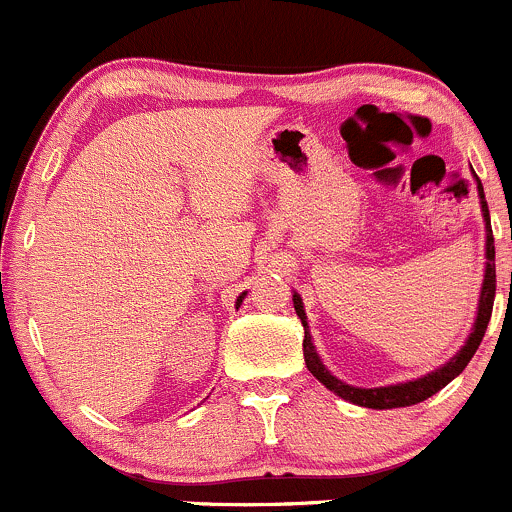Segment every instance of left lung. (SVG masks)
Returning a JSON list of instances; mask_svg holds the SVG:
<instances>
[{"label": "left lung", "mask_w": 512, "mask_h": 512, "mask_svg": "<svg viewBox=\"0 0 512 512\" xmlns=\"http://www.w3.org/2000/svg\"><path fill=\"white\" fill-rule=\"evenodd\" d=\"M476 183H478V197H481L483 222H486V273H483L481 298H478V312H476L474 329H471L469 339H466L464 346L456 351L447 364L434 368V371L427 373V376L415 378V381L398 383V386H386V388L349 386V383L339 381L337 376H332V373L324 368L320 354H317L315 344H312L310 329H307V315H305V307H302V298L298 293H293L295 312H298L302 327H305V339H302V354H305V364H307V368H310L312 376H315L324 388H329L332 393H337L339 398L349 400V403L361 405V408H373V410L408 408V405H417V403H422V400L430 398V395L439 393V390L447 386V383H452L454 378L464 371L466 364L471 361V356L476 354L483 334H486L488 320H491V312H493V298H496V246H493L491 214H488L486 195H483L481 180L476 178Z\"/></svg>", "instance_id": "obj_1"}]
</instances>
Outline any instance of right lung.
<instances>
[{"label":"right lung","instance_id":"obj_1","mask_svg":"<svg viewBox=\"0 0 512 512\" xmlns=\"http://www.w3.org/2000/svg\"><path fill=\"white\" fill-rule=\"evenodd\" d=\"M244 295H246V293H244ZM244 295H239V300H236V305H239V302H241V300H244Z\"/></svg>","mask_w":512,"mask_h":512}]
</instances>
